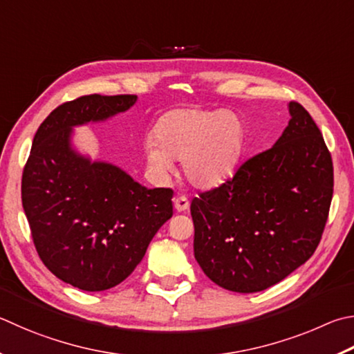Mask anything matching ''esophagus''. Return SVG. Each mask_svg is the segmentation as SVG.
<instances>
[{"label":"esophagus","mask_w":354,"mask_h":354,"mask_svg":"<svg viewBox=\"0 0 354 354\" xmlns=\"http://www.w3.org/2000/svg\"><path fill=\"white\" fill-rule=\"evenodd\" d=\"M173 204H175V209H176L178 212L187 210L189 205H190L187 196H184V195H178V196L173 198Z\"/></svg>","instance_id":"obj_1"}]
</instances>
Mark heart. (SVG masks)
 Segmentation results:
<instances>
[{
	"instance_id": "1",
	"label": "heart",
	"mask_w": 354,
	"mask_h": 354,
	"mask_svg": "<svg viewBox=\"0 0 354 354\" xmlns=\"http://www.w3.org/2000/svg\"><path fill=\"white\" fill-rule=\"evenodd\" d=\"M244 125L234 111L176 108L159 119L156 133L147 134V167L159 181L183 159V171L196 187H215L232 175L244 149Z\"/></svg>"
}]
</instances>
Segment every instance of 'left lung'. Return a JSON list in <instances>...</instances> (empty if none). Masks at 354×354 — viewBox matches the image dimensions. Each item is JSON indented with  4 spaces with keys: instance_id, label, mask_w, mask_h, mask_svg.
<instances>
[{
    "instance_id": "obj_1",
    "label": "left lung",
    "mask_w": 354,
    "mask_h": 354,
    "mask_svg": "<svg viewBox=\"0 0 354 354\" xmlns=\"http://www.w3.org/2000/svg\"><path fill=\"white\" fill-rule=\"evenodd\" d=\"M271 149L248 159L234 178L192 199L194 250L204 274L234 292H259L314 254L333 198V160L304 106Z\"/></svg>"
}]
</instances>
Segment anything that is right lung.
Listing matches in <instances>:
<instances>
[{
  "label": "right lung",
  "instance_id": "obj_1",
  "mask_svg": "<svg viewBox=\"0 0 354 354\" xmlns=\"http://www.w3.org/2000/svg\"><path fill=\"white\" fill-rule=\"evenodd\" d=\"M138 95H83L38 128L21 179L23 209L38 255L55 277L83 291L124 281L173 215L171 189H147L118 165L73 147V128L104 122Z\"/></svg>",
  "mask_w": 354,
  "mask_h": 354
}]
</instances>
